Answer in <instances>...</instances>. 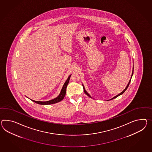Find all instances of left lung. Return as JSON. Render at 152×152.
<instances>
[{"label": "left lung", "instance_id": "left-lung-1", "mask_svg": "<svg viewBox=\"0 0 152 152\" xmlns=\"http://www.w3.org/2000/svg\"><path fill=\"white\" fill-rule=\"evenodd\" d=\"M133 70H132V75H131V79L130 80V81H129V83H128V84H127V86L126 87V88L124 89V90L122 91V92L120 93V94H118L117 96H114L113 98H112L111 99H109V100H111V99H114V98H116V97H118V96H120V95H121V94H122L124 93L125 92V91H126V89H127V88H128V87H129V85H130V82H131V78H132V75H133ZM82 86H83V91H84V92L88 96H89L90 98H92V96H91L90 95H89V94H88V92L86 91L85 88V87H84V86L83 85V84H82Z\"/></svg>", "mask_w": 152, "mask_h": 152}]
</instances>
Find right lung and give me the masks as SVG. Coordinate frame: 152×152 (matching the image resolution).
Returning <instances> with one entry per match:
<instances>
[{"label": "right lung", "mask_w": 152, "mask_h": 152, "mask_svg": "<svg viewBox=\"0 0 152 152\" xmlns=\"http://www.w3.org/2000/svg\"><path fill=\"white\" fill-rule=\"evenodd\" d=\"M70 75L66 80V81L64 83V85L63 86V88L61 89V92L60 93L59 96L56 97V98H54L52 100H48V101H46V102H41V101H36V100H32L31 99L32 101H33L34 103H36L39 104L41 105H49V104H53L56 103H58L60 101L63 100V99L64 98L66 94V87L68 85L69 82V80L71 77Z\"/></svg>", "instance_id": "1"}]
</instances>
